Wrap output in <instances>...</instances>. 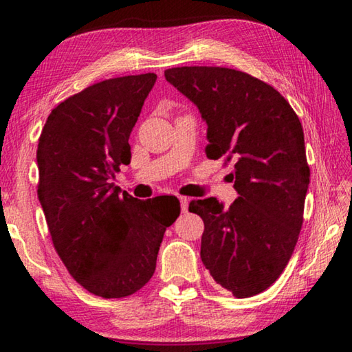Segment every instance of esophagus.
I'll return each mask as SVG.
<instances>
[{
  "mask_svg": "<svg viewBox=\"0 0 352 352\" xmlns=\"http://www.w3.org/2000/svg\"><path fill=\"white\" fill-rule=\"evenodd\" d=\"M178 200H180V206H182V211H183V212H188V206H189V199H188V197H183V195H180V197H178Z\"/></svg>",
  "mask_w": 352,
  "mask_h": 352,
  "instance_id": "esophagus-1",
  "label": "esophagus"
}]
</instances>
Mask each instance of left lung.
<instances>
[{
	"label": "left lung",
	"mask_w": 352,
	"mask_h": 352,
	"mask_svg": "<svg viewBox=\"0 0 352 352\" xmlns=\"http://www.w3.org/2000/svg\"><path fill=\"white\" fill-rule=\"evenodd\" d=\"M164 77L206 121V157L234 160L239 197L230 208L216 197L189 204L205 223L201 262L236 298L258 295L281 275L301 231L311 169L300 119L279 91L242 71L182 67Z\"/></svg>",
	"instance_id": "obj_1"
}]
</instances>
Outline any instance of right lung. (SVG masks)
Segmentation results:
<instances>
[{
  "instance_id": "add662e5",
  "label": "right lung",
  "mask_w": 352,
  "mask_h": 352,
  "mask_svg": "<svg viewBox=\"0 0 352 352\" xmlns=\"http://www.w3.org/2000/svg\"><path fill=\"white\" fill-rule=\"evenodd\" d=\"M155 80L147 73L94 83L51 111L38 140L37 194L52 243L69 275L102 298L148 283L180 216L174 195L138 200L111 183L130 163V133Z\"/></svg>"
}]
</instances>
